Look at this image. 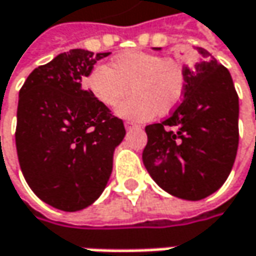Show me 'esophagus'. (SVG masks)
<instances>
[{"label":"esophagus","instance_id":"esophagus-1","mask_svg":"<svg viewBox=\"0 0 256 256\" xmlns=\"http://www.w3.org/2000/svg\"><path fill=\"white\" fill-rule=\"evenodd\" d=\"M124 128H136V124H134V123H132V122H124Z\"/></svg>","mask_w":256,"mask_h":256}]
</instances>
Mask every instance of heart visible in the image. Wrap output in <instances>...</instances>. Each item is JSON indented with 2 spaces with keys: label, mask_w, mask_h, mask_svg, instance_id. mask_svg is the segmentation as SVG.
Masks as SVG:
<instances>
[{
  "label": "heart",
  "mask_w": 256,
  "mask_h": 256,
  "mask_svg": "<svg viewBox=\"0 0 256 256\" xmlns=\"http://www.w3.org/2000/svg\"><path fill=\"white\" fill-rule=\"evenodd\" d=\"M84 86L106 108L116 106L133 92L117 106V114L146 122L156 114L172 112L180 104L186 74L183 66L173 58L144 51H124L112 58L110 67L95 66L86 74Z\"/></svg>",
  "instance_id": "b5f03b06"
}]
</instances>
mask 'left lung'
<instances>
[{
  "label": "left lung",
  "mask_w": 256,
  "mask_h": 256,
  "mask_svg": "<svg viewBox=\"0 0 256 256\" xmlns=\"http://www.w3.org/2000/svg\"><path fill=\"white\" fill-rule=\"evenodd\" d=\"M184 66L183 101L161 123L145 128L144 164L173 196L199 200L218 190L232 172L239 145V96L228 70L198 46Z\"/></svg>",
  "instance_id": "left-lung-1"
}]
</instances>
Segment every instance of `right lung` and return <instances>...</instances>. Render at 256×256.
Wrapping results in <instances>:
<instances>
[{
    "mask_svg": "<svg viewBox=\"0 0 256 256\" xmlns=\"http://www.w3.org/2000/svg\"><path fill=\"white\" fill-rule=\"evenodd\" d=\"M110 56L70 50L35 68L18 92L16 148L29 188L45 204L79 211L102 194L123 120L84 88L94 64Z\"/></svg>",
    "mask_w": 256,
    "mask_h": 256,
    "instance_id": "add662e5",
    "label": "right lung"
}]
</instances>
